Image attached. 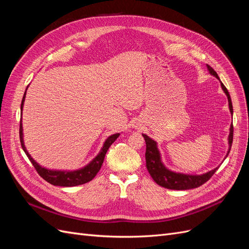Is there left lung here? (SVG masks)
<instances>
[{"label":"left lung","mask_w":249,"mask_h":249,"mask_svg":"<svg viewBox=\"0 0 249 249\" xmlns=\"http://www.w3.org/2000/svg\"><path fill=\"white\" fill-rule=\"evenodd\" d=\"M208 70L211 74H213L214 77H216L218 80H219V77H218L217 72L208 65ZM221 87L223 89L224 93L227 94L228 100H229V106H230V111L232 114V105H231V100L230 93L228 91V89L225 88V86L221 83ZM143 138L145 140L146 143V152H145V160H146V168L149 172L150 177L153 178L155 182L160 185L161 187L167 188V189L171 190H188V189H193V188H197L201 185L205 184L206 182L210 179V178L212 177L218 167L215 169L211 170L207 173H203V175L200 176H192V175H184V173H178V172H173L166 167L164 166V164L161 161V156L160 152L158 149L157 146V142L153 140L152 138H149L147 135L142 134ZM232 135H233V126L231 124L230 127V135H229V152L225 156V158L228 157L230 154V150L231 147V143H232Z\"/></svg>","instance_id":"obj_1"}]
</instances>
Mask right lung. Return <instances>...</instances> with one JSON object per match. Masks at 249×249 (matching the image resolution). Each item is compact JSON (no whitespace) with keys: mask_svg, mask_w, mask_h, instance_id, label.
<instances>
[{"mask_svg":"<svg viewBox=\"0 0 249 249\" xmlns=\"http://www.w3.org/2000/svg\"><path fill=\"white\" fill-rule=\"evenodd\" d=\"M26 91H27V89H26ZM26 91H25L24 96H22L20 111H22V107H24ZM119 135L120 134L117 133V134H113V135H111V136H109L106 139V141H105L99 155H97L91 162H90L88 165H86V166H84L83 168L78 169V170H73V171L51 170V169H47V168L40 166V165L37 162H35L33 158L30 156V154L27 152V149L24 144V138H22L21 120H20V124H19V139H20L21 147H22V149H24V152L26 153L27 157L29 158V160L31 161V163L33 164V166L36 169V171L38 172V175L43 179H46L48 183L54 185V186H61V187H73V186H79V185H83V184L90 182V180H91L96 176V173L100 171L107 150L109 149L112 143L118 138Z\"/></svg>","mask_w":249,"mask_h":249,"instance_id":"add662e5","label":"right lung"}]
</instances>
